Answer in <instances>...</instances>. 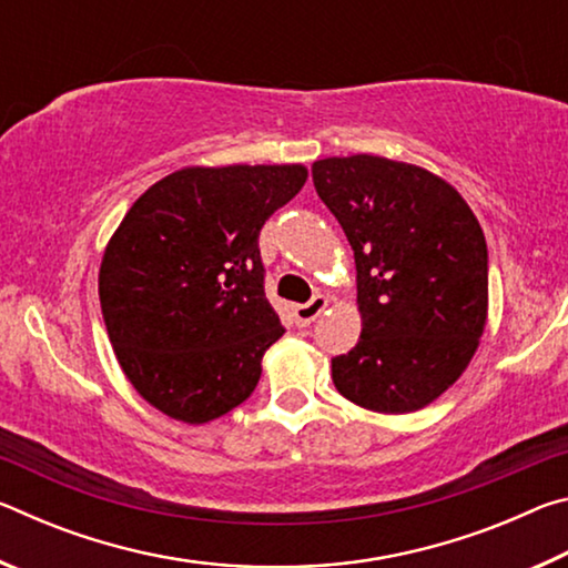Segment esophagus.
I'll list each match as a JSON object with an SVG mask.
<instances>
[{
    "label": "esophagus",
    "mask_w": 568,
    "mask_h": 568,
    "mask_svg": "<svg viewBox=\"0 0 568 568\" xmlns=\"http://www.w3.org/2000/svg\"><path fill=\"white\" fill-rule=\"evenodd\" d=\"M325 307H328V297H325V295H315L311 303L295 305L293 307L295 323L301 325V328H305V325H311L315 318H318V315L325 311Z\"/></svg>",
    "instance_id": "34e87169"
}]
</instances>
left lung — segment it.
I'll return each mask as SVG.
<instances>
[{"label": "left lung", "instance_id": "1", "mask_svg": "<svg viewBox=\"0 0 568 568\" xmlns=\"http://www.w3.org/2000/svg\"><path fill=\"white\" fill-rule=\"evenodd\" d=\"M313 185L355 257L361 341L333 358L343 398L400 416L468 368L488 321V253L474 210L426 168L381 155L313 162Z\"/></svg>", "mask_w": 568, "mask_h": 568}]
</instances>
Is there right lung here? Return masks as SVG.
I'll list each match as a JSON object with an SVG mask.
<instances>
[{"instance_id":"1","label":"right lung","mask_w":568,"mask_h":568,"mask_svg":"<svg viewBox=\"0 0 568 568\" xmlns=\"http://www.w3.org/2000/svg\"><path fill=\"white\" fill-rule=\"evenodd\" d=\"M301 165H190L134 200L104 247L100 305L132 388L200 426L255 390L285 333L263 293L257 235L301 192Z\"/></svg>"}]
</instances>
